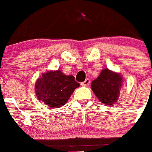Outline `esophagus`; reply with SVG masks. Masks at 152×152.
Instances as JSON below:
<instances>
[{"label":"esophagus","mask_w":152,"mask_h":152,"mask_svg":"<svg viewBox=\"0 0 152 152\" xmlns=\"http://www.w3.org/2000/svg\"><path fill=\"white\" fill-rule=\"evenodd\" d=\"M90 84V79H86L83 83H81V85L83 86H87Z\"/></svg>","instance_id":"obj_1"}]
</instances>
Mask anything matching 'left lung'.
Returning <instances> with one entry per match:
<instances>
[{"mask_svg":"<svg viewBox=\"0 0 152 152\" xmlns=\"http://www.w3.org/2000/svg\"><path fill=\"white\" fill-rule=\"evenodd\" d=\"M123 83L124 78L120 73L105 68L102 69L97 79L92 81L91 88L97 98L104 105L113 106L118 100Z\"/></svg>","mask_w":152,"mask_h":152,"instance_id":"obj_1","label":"left lung"}]
</instances>
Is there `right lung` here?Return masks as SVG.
I'll return each mask as SVG.
<instances>
[{
	"instance_id": "add662e5",
	"label": "right lung",
	"mask_w": 152,
	"mask_h": 152,
	"mask_svg": "<svg viewBox=\"0 0 152 152\" xmlns=\"http://www.w3.org/2000/svg\"><path fill=\"white\" fill-rule=\"evenodd\" d=\"M79 86L72 75H65L61 69L50 70L37 79L35 92L41 102L51 108H59L67 102Z\"/></svg>"
}]
</instances>
